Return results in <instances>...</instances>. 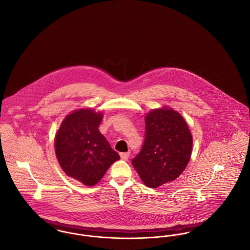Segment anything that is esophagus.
I'll use <instances>...</instances> for the list:
<instances>
[{
    "label": "esophagus",
    "instance_id": "34e87169",
    "mask_svg": "<svg viewBox=\"0 0 250 250\" xmlns=\"http://www.w3.org/2000/svg\"><path fill=\"white\" fill-rule=\"evenodd\" d=\"M120 156L124 160H127L129 158V153H121Z\"/></svg>",
    "mask_w": 250,
    "mask_h": 250
}]
</instances>
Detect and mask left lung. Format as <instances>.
<instances>
[{"label":"left lung","mask_w":250,"mask_h":250,"mask_svg":"<svg viewBox=\"0 0 250 250\" xmlns=\"http://www.w3.org/2000/svg\"><path fill=\"white\" fill-rule=\"evenodd\" d=\"M192 144L188 125L179 112L167 107L153 109L145 116L144 143L132 165L145 186L156 188L182 174Z\"/></svg>","instance_id":"1"}]
</instances>
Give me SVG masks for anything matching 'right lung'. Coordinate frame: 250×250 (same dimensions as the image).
Listing matches in <instances>:
<instances>
[{
    "mask_svg": "<svg viewBox=\"0 0 250 250\" xmlns=\"http://www.w3.org/2000/svg\"><path fill=\"white\" fill-rule=\"evenodd\" d=\"M103 114L81 108L67 115L56 133L54 146L65 174L84 186H95L120 155L99 132Z\"/></svg>",
    "mask_w": 250,
    "mask_h": 250,
    "instance_id": "add662e5",
    "label": "right lung"
}]
</instances>
